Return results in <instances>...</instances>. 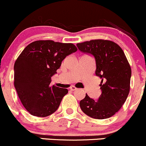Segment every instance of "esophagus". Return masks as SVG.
Returning <instances> with one entry per match:
<instances>
[{
    "mask_svg": "<svg viewBox=\"0 0 146 146\" xmlns=\"http://www.w3.org/2000/svg\"><path fill=\"white\" fill-rule=\"evenodd\" d=\"M70 90H71V91H75V90H76L77 88L76 87V86H70Z\"/></svg>",
    "mask_w": 146,
    "mask_h": 146,
    "instance_id": "obj_1",
    "label": "esophagus"
}]
</instances>
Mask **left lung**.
<instances>
[{"label":"left lung","instance_id":"obj_1","mask_svg":"<svg viewBox=\"0 0 146 146\" xmlns=\"http://www.w3.org/2000/svg\"><path fill=\"white\" fill-rule=\"evenodd\" d=\"M78 49L94 56L96 75L102 80V94L98 100L87 94L80 102L84 113L96 119H105L120 110L130 89L132 70L124 52L117 44L105 39H94L77 44Z\"/></svg>","mask_w":146,"mask_h":146}]
</instances>
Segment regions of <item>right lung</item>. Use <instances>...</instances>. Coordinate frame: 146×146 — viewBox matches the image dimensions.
<instances>
[{
    "label": "right lung",
    "mask_w": 146,
    "mask_h": 146,
    "mask_svg": "<svg viewBox=\"0 0 146 146\" xmlns=\"http://www.w3.org/2000/svg\"><path fill=\"white\" fill-rule=\"evenodd\" d=\"M74 44L39 40L30 43L14 64V86L23 107L31 115L46 117L58 109L68 91L50 86L66 56L76 52Z\"/></svg>",
    "instance_id": "add662e5"
}]
</instances>
